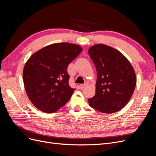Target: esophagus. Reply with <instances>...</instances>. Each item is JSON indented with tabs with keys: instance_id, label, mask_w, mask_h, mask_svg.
<instances>
[{
	"instance_id": "34e87169",
	"label": "esophagus",
	"mask_w": 156,
	"mask_h": 156,
	"mask_svg": "<svg viewBox=\"0 0 156 156\" xmlns=\"http://www.w3.org/2000/svg\"><path fill=\"white\" fill-rule=\"evenodd\" d=\"M87 83H85V84H81V85H80V88L81 89H84V88L85 87H87Z\"/></svg>"
}]
</instances>
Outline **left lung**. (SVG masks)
Returning <instances> with one entry per match:
<instances>
[{
	"instance_id": "obj_1",
	"label": "left lung",
	"mask_w": 156,
	"mask_h": 156,
	"mask_svg": "<svg viewBox=\"0 0 156 156\" xmlns=\"http://www.w3.org/2000/svg\"><path fill=\"white\" fill-rule=\"evenodd\" d=\"M88 53L98 74L96 94L89 99V105L103 113L120 110L131 99L136 87L132 65L121 52L106 44L93 45Z\"/></svg>"
}]
</instances>
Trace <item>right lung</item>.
<instances>
[{"mask_svg":"<svg viewBox=\"0 0 156 156\" xmlns=\"http://www.w3.org/2000/svg\"><path fill=\"white\" fill-rule=\"evenodd\" d=\"M82 50L76 44L54 43L33 53L26 62L25 89L38 110L55 113L69 100L75 89L69 85L67 66Z\"/></svg>","mask_w":156,"mask_h":156,"instance_id":"add662e5","label":"right lung"}]
</instances>
